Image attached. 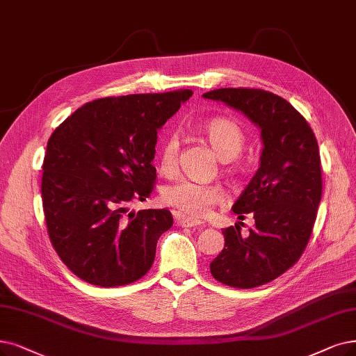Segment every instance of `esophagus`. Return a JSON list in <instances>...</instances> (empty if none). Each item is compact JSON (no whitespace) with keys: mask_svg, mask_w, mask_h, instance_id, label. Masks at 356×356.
<instances>
[{"mask_svg":"<svg viewBox=\"0 0 356 356\" xmlns=\"http://www.w3.org/2000/svg\"><path fill=\"white\" fill-rule=\"evenodd\" d=\"M175 223L182 226V227H204V222L197 220V219H191V218H184V216H175Z\"/></svg>","mask_w":356,"mask_h":356,"instance_id":"34e87169","label":"esophagus"}]
</instances>
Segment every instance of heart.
<instances>
[{
	"label": "heart",
	"instance_id": "1",
	"mask_svg": "<svg viewBox=\"0 0 356 356\" xmlns=\"http://www.w3.org/2000/svg\"><path fill=\"white\" fill-rule=\"evenodd\" d=\"M203 133L211 149L222 161H232L245 143L241 127L227 118H213L203 127ZM179 158V136L169 133L161 149L159 165L165 174L174 172ZM163 202L186 215L200 218L223 203L225 193L216 184H203L191 179H179L169 184L162 191Z\"/></svg>",
	"mask_w": 356,
	"mask_h": 356
}]
</instances>
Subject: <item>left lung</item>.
I'll return each instance as SVG.
<instances>
[{
	"instance_id": "1",
	"label": "left lung",
	"mask_w": 356,
	"mask_h": 356,
	"mask_svg": "<svg viewBox=\"0 0 356 356\" xmlns=\"http://www.w3.org/2000/svg\"><path fill=\"white\" fill-rule=\"evenodd\" d=\"M222 101L260 127V168L232 210L254 218L247 236L239 226L222 231L225 247L210 263L223 285L250 289L275 280L302 255L321 200L323 179L317 138L286 99L263 89L223 88L203 95Z\"/></svg>"
}]
</instances>
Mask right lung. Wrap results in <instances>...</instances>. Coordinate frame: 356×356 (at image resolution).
<instances>
[{
	"label": "right lung",
	"instance_id": "add662e5",
	"mask_svg": "<svg viewBox=\"0 0 356 356\" xmlns=\"http://www.w3.org/2000/svg\"><path fill=\"white\" fill-rule=\"evenodd\" d=\"M191 95L181 89L96 99L49 137L40 186L47 229L81 280L115 288L150 270L174 218L166 209L129 213L127 204L150 197L158 130Z\"/></svg>",
	"mask_w": 356,
	"mask_h": 356
}]
</instances>
